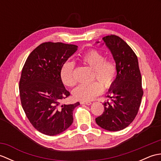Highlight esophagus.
Returning <instances> with one entry per match:
<instances>
[{
  "label": "esophagus",
  "mask_w": 161,
  "mask_h": 161,
  "mask_svg": "<svg viewBox=\"0 0 161 161\" xmlns=\"http://www.w3.org/2000/svg\"><path fill=\"white\" fill-rule=\"evenodd\" d=\"M81 104H86V105H90L91 104V102L90 101H81L80 102Z\"/></svg>",
  "instance_id": "esophagus-1"
}]
</instances>
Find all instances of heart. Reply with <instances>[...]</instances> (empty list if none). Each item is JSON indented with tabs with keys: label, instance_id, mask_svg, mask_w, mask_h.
Masks as SVG:
<instances>
[{
	"label": "heart",
	"instance_id": "1",
	"mask_svg": "<svg viewBox=\"0 0 161 161\" xmlns=\"http://www.w3.org/2000/svg\"><path fill=\"white\" fill-rule=\"evenodd\" d=\"M80 60L93 70V79L98 81L90 84L79 85L73 91L75 99L79 100H91L103 92L104 88L108 89L117 77L118 68L114 59H106V56L97 50H91L81 57ZM75 65L72 62H66L61 69V79L67 86H75V80L73 77Z\"/></svg>",
	"mask_w": 161,
	"mask_h": 161
}]
</instances>
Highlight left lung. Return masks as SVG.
I'll return each instance as SVG.
<instances>
[{"instance_id":"1","label":"left lung","mask_w":161,"mask_h":161,"mask_svg":"<svg viewBox=\"0 0 161 161\" xmlns=\"http://www.w3.org/2000/svg\"><path fill=\"white\" fill-rule=\"evenodd\" d=\"M102 39L114 58L118 74L107 96L112 102L104 103V111L95 122L102 129L117 131L128 126L137 115L143 95L142 77L138 57L124 40L114 35Z\"/></svg>"}]
</instances>
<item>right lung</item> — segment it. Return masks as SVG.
Here are the masks:
<instances>
[{
	"label": "right lung",
	"mask_w": 161,
	"mask_h": 161,
	"mask_svg": "<svg viewBox=\"0 0 161 161\" xmlns=\"http://www.w3.org/2000/svg\"><path fill=\"white\" fill-rule=\"evenodd\" d=\"M77 46L45 42L30 54L19 81L20 102L30 122L47 136L64 131L73 122V113L80 102L61 104L70 92L61 79V69Z\"/></svg>",
	"instance_id": "obj_1"
}]
</instances>
